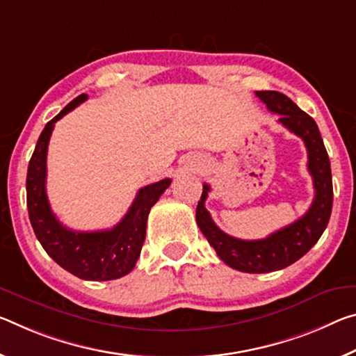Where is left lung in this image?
Wrapping results in <instances>:
<instances>
[{"mask_svg":"<svg viewBox=\"0 0 356 356\" xmlns=\"http://www.w3.org/2000/svg\"><path fill=\"white\" fill-rule=\"evenodd\" d=\"M257 97L268 106L273 114H279V123L304 140L307 149V169L314 179L315 196L309 211L289 227L282 228L268 238L242 241L223 233L204 207L211 187L202 185L201 201L196 207V223L206 236L217 255L229 268L250 274L273 273L298 261L317 244L330 222L332 209L331 165L323 139L315 120L302 112L284 93L274 90L257 92Z\"/></svg>","mask_w":356,"mask_h":356,"instance_id":"left-lung-1","label":"left lung"}]
</instances>
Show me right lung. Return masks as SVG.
I'll list each match as a JSON object with an SVG mask.
<instances>
[{
    "mask_svg": "<svg viewBox=\"0 0 356 356\" xmlns=\"http://www.w3.org/2000/svg\"><path fill=\"white\" fill-rule=\"evenodd\" d=\"M88 97L72 99L50 120L38 139L28 165L26 206L31 227L47 255L67 273L83 280H114L131 273L140 255L147 217L171 179L143 187L120 222L103 231H74L61 225L50 209L46 193L47 147L55 122L83 103Z\"/></svg>",
    "mask_w": 356,
    "mask_h": 356,
    "instance_id": "obj_1",
    "label": "right lung"
}]
</instances>
